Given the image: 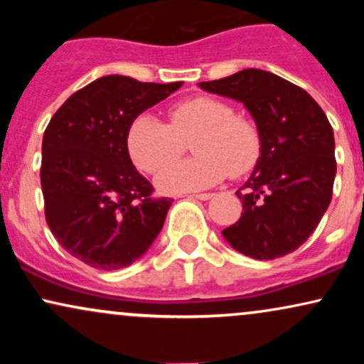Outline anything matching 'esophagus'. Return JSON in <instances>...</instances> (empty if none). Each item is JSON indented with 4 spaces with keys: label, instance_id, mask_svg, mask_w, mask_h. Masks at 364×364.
I'll return each instance as SVG.
<instances>
[{
    "label": "esophagus",
    "instance_id": "obj_1",
    "mask_svg": "<svg viewBox=\"0 0 364 364\" xmlns=\"http://www.w3.org/2000/svg\"><path fill=\"white\" fill-rule=\"evenodd\" d=\"M196 200H208V198H212V193H198V195H193Z\"/></svg>",
    "mask_w": 364,
    "mask_h": 364
}]
</instances>
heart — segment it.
Returning a JSON list of instances; mask_svg holds the SVG:
<instances>
[{"instance_id": "heart-1", "label": "heart", "mask_w": 364, "mask_h": 364, "mask_svg": "<svg viewBox=\"0 0 364 364\" xmlns=\"http://www.w3.org/2000/svg\"><path fill=\"white\" fill-rule=\"evenodd\" d=\"M192 140L196 156L170 163ZM128 150L140 169L154 173L164 193L205 190L228 176L240 178L255 169L262 157L263 139L252 118L235 114V107L208 95L188 99L171 107L169 123L140 114L128 129Z\"/></svg>"}]
</instances>
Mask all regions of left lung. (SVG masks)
<instances>
[{"label":"left lung","mask_w":364,"mask_h":364,"mask_svg":"<svg viewBox=\"0 0 364 364\" xmlns=\"http://www.w3.org/2000/svg\"><path fill=\"white\" fill-rule=\"evenodd\" d=\"M198 85L243 102L263 139L260 161L236 191L243 212L223 231L225 241L255 260L294 252L332 200L337 162L327 116L306 90L263 70L248 68Z\"/></svg>","instance_id":"obj_1"}]
</instances>
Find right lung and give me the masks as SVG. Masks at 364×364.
Instances as JSON below:
<instances>
[{"label":"right lung","instance_id":"right-lung-1","mask_svg":"<svg viewBox=\"0 0 364 364\" xmlns=\"http://www.w3.org/2000/svg\"><path fill=\"white\" fill-rule=\"evenodd\" d=\"M183 82L97 78L66 99L44 132L41 186L49 229L72 257L101 270L132 265L150 248L173 203L133 166L128 129Z\"/></svg>","mask_w":364,"mask_h":364}]
</instances>
